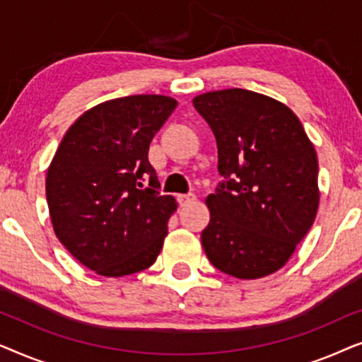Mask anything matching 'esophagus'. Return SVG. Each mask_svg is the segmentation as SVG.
I'll return each mask as SVG.
<instances>
[{
  "label": "esophagus",
  "instance_id": "esophagus-1",
  "mask_svg": "<svg viewBox=\"0 0 362 362\" xmlns=\"http://www.w3.org/2000/svg\"><path fill=\"white\" fill-rule=\"evenodd\" d=\"M177 201H180L181 206H187V204H192V202L196 201V196L189 192V194H180L177 196Z\"/></svg>",
  "mask_w": 362,
  "mask_h": 362
}]
</instances>
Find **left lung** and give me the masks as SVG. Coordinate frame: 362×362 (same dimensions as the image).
I'll return each instance as SVG.
<instances>
[{
	"mask_svg": "<svg viewBox=\"0 0 362 362\" xmlns=\"http://www.w3.org/2000/svg\"><path fill=\"white\" fill-rule=\"evenodd\" d=\"M217 141L226 182L206 197L201 242L211 264L255 280L275 274L308 234L320 206L318 156L285 103L245 88L192 98Z\"/></svg>",
	"mask_w": 362,
	"mask_h": 362,
	"instance_id": "obj_1",
	"label": "left lung"
}]
</instances>
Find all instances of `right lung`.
<instances>
[{
	"label": "right lung",
	"mask_w": 362,
	"mask_h": 362,
	"mask_svg": "<svg viewBox=\"0 0 362 362\" xmlns=\"http://www.w3.org/2000/svg\"><path fill=\"white\" fill-rule=\"evenodd\" d=\"M176 105L153 93L98 103L69 127L47 168L54 232L98 275L136 274L160 255L177 202L156 191L148 150ZM146 175L151 187L140 190Z\"/></svg>",
	"instance_id": "obj_1"
}]
</instances>
